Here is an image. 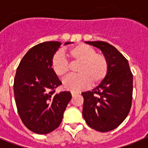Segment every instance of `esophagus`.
Wrapping results in <instances>:
<instances>
[{"mask_svg": "<svg viewBox=\"0 0 148 148\" xmlns=\"http://www.w3.org/2000/svg\"><path fill=\"white\" fill-rule=\"evenodd\" d=\"M71 94H72V96H73V97H74V96H75V95H76L77 93H75V92H72Z\"/></svg>", "mask_w": 148, "mask_h": 148, "instance_id": "esophagus-1", "label": "esophagus"}]
</instances>
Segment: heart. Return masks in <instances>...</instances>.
<instances>
[{
    "label": "heart",
    "mask_w": 148,
    "mask_h": 148,
    "mask_svg": "<svg viewBox=\"0 0 148 148\" xmlns=\"http://www.w3.org/2000/svg\"><path fill=\"white\" fill-rule=\"evenodd\" d=\"M73 63H79L77 75L66 77L63 81L64 89L79 92L88 88L91 83L97 85L104 80L108 72V61L104 56L96 53L93 47L80 44L64 51ZM51 68L55 75L63 77L69 71V64L61 53H56L51 60Z\"/></svg>",
    "instance_id": "heart-1"
}]
</instances>
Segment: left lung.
Segmentation results:
<instances>
[{"label":"left lung","instance_id":"left-lung-1","mask_svg":"<svg viewBox=\"0 0 148 148\" xmlns=\"http://www.w3.org/2000/svg\"><path fill=\"white\" fill-rule=\"evenodd\" d=\"M99 48L108 61L107 76L92 91L82 92L83 117L91 128L108 132L119 126L130 110L133 74L128 61L113 46L104 41H85Z\"/></svg>","mask_w":148,"mask_h":148}]
</instances>
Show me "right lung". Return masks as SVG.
<instances>
[{"mask_svg":"<svg viewBox=\"0 0 148 148\" xmlns=\"http://www.w3.org/2000/svg\"><path fill=\"white\" fill-rule=\"evenodd\" d=\"M61 45L58 41L35 45L23 56L16 70L14 94L18 114L29 130L38 134H47L59 126L72 98L70 92L56 93L55 90L62 83L50 63Z\"/></svg>","mask_w":148,"mask_h":148,"instance_id":"right-lung-1","label":"right lung"}]
</instances>
